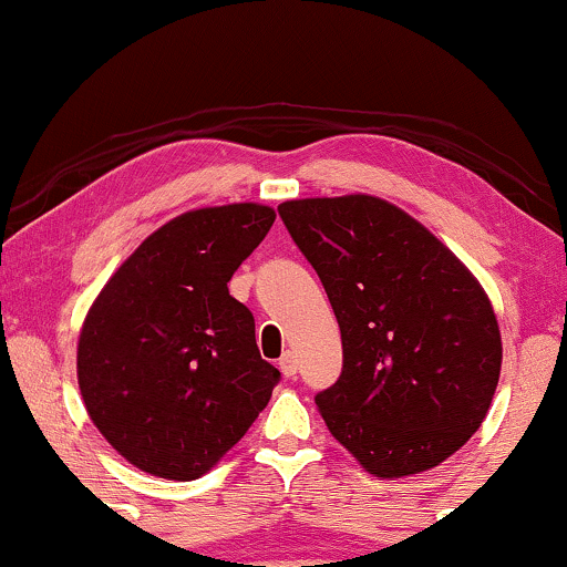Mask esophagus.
Masks as SVG:
<instances>
[{"label": "esophagus", "instance_id": "34e87169", "mask_svg": "<svg viewBox=\"0 0 567 567\" xmlns=\"http://www.w3.org/2000/svg\"><path fill=\"white\" fill-rule=\"evenodd\" d=\"M279 372H282L285 378H296V374H298V359H296V353H292V351L282 353V359H279Z\"/></svg>", "mask_w": 567, "mask_h": 567}]
</instances>
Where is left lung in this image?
Masks as SVG:
<instances>
[{"instance_id": "left-lung-1", "label": "left lung", "mask_w": 567, "mask_h": 567, "mask_svg": "<svg viewBox=\"0 0 567 567\" xmlns=\"http://www.w3.org/2000/svg\"><path fill=\"white\" fill-rule=\"evenodd\" d=\"M277 210L343 340V372L317 395L327 431L374 478L441 465L478 431L499 383L502 332L483 285L383 197H303Z\"/></svg>"}]
</instances>
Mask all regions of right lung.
Returning a JSON list of instances; mask_svg holds the SVG:
<instances>
[{
    "label": "right lung",
    "mask_w": 567,
    "mask_h": 567,
    "mask_svg": "<svg viewBox=\"0 0 567 567\" xmlns=\"http://www.w3.org/2000/svg\"><path fill=\"white\" fill-rule=\"evenodd\" d=\"M261 203L195 208L155 229L89 306L76 349L89 420L142 473L206 475L269 404L248 306L227 282L275 224Z\"/></svg>",
    "instance_id": "1"
}]
</instances>
